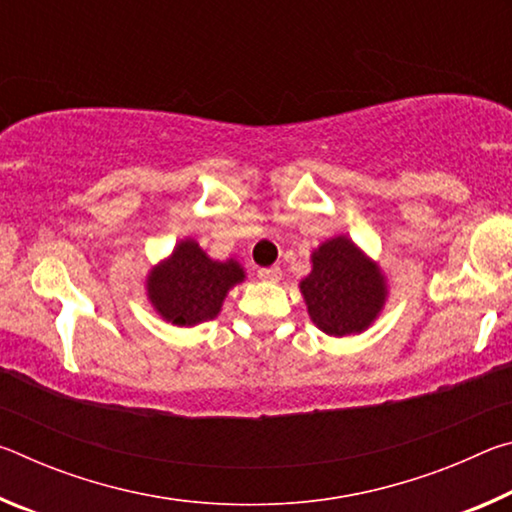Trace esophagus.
Returning a JSON list of instances; mask_svg holds the SVG:
<instances>
[{"instance_id":"esophagus-1","label":"esophagus","mask_w":512,"mask_h":512,"mask_svg":"<svg viewBox=\"0 0 512 512\" xmlns=\"http://www.w3.org/2000/svg\"><path fill=\"white\" fill-rule=\"evenodd\" d=\"M257 275H259V280H264V282H280L282 271H280V266H271V268H259Z\"/></svg>"}]
</instances>
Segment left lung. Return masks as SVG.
Listing matches in <instances>:
<instances>
[{"instance_id":"8db88e82","label":"left lung","mask_w":512,"mask_h":512,"mask_svg":"<svg viewBox=\"0 0 512 512\" xmlns=\"http://www.w3.org/2000/svg\"><path fill=\"white\" fill-rule=\"evenodd\" d=\"M309 318L329 336L368 329L384 309L388 289L381 268L348 237H334L311 253V273L300 282Z\"/></svg>"}]
</instances>
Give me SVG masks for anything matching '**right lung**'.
<instances>
[{"label":"right lung","instance_id":"add662e5","mask_svg":"<svg viewBox=\"0 0 512 512\" xmlns=\"http://www.w3.org/2000/svg\"><path fill=\"white\" fill-rule=\"evenodd\" d=\"M244 277L237 259L216 262L194 239H183L164 262L151 268L146 296L162 320L194 327L219 316L228 291Z\"/></svg>","mask_w":512,"mask_h":512}]
</instances>
